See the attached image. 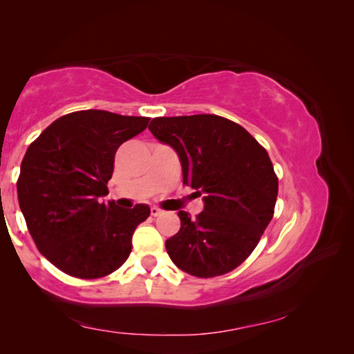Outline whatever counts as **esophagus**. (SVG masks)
I'll use <instances>...</instances> for the list:
<instances>
[{
  "label": "esophagus",
  "mask_w": 354,
  "mask_h": 354,
  "mask_svg": "<svg viewBox=\"0 0 354 354\" xmlns=\"http://www.w3.org/2000/svg\"><path fill=\"white\" fill-rule=\"evenodd\" d=\"M160 214H162V209H159L158 206H153L151 207V215H153V217H159Z\"/></svg>",
  "instance_id": "1"
}]
</instances>
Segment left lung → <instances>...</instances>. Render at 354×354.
<instances>
[{"label":"left lung","instance_id":"left-lung-1","mask_svg":"<svg viewBox=\"0 0 354 354\" xmlns=\"http://www.w3.org/2000/svg\"><path fill=\"white\" fill-rule=\"evenodd\" d=\"M148 129L175 149L184 184L205 203L196 220L178 212L181 230L165 242L170 259L198 278L234 270L273 217L278 178L267 151L241 124L211 113L153 118Z\"/></svg>","mask_w":354,"mask_h":354}]
</instances>
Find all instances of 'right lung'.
<instances>
[{"instance_id":"right-lung-1","label":"right lung","mask_w":354,"mask_h":354,"mask_svg":"<svg viewBox=\"0 0 354 354\" xmlns=\"http://www.w3.org/2000/svg\"><path fill=\"white\" fill-rule=\"evenodd\" d=\"M147 117L88 109L53 122L23 158L17 183L29 234L48 261L76 278L106 277L122 267L149 206L104 203L113 158L148 127Z\"/></svg>"}]
</instances>
